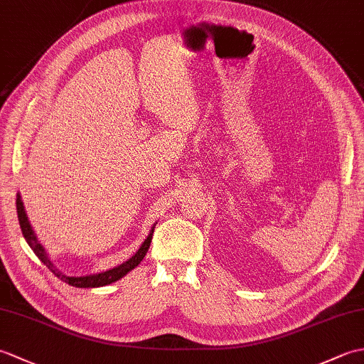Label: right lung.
Returning <instances> with one entry per match:
<instances>
[{"instance_id":"right-lung-1","label":"right lung","mask_w":364,"mask_h":364,"mask_svg":"<svg viewBox=\"0 0 364 364\" xmlns=\"http://www.w3.org/2000/svg\"><path fill=\"white\" fill-rule=\"evenodd\" d=\"M17 214H18L21 233H23V236H25L28 245L37 255V258L41 259L43 264L59 278V280H63L64 283L70 284V286H75V288H100V286H106V284H111L114 282H117V280H120V278L125 277L128 272H131V270H133L134 267L141 264V261L144 259L146 252H149L150 244H151V237H153V231H154V227H156V223H158L156 222L151 227L149 236H146V239L142 242V245L139 247L137 252L133 255V257L127 259L125 262H122V264H119L117 267L105 270V272H97V274H89V275H68V274L63 272V270H60L56 264H54V262L50 258L48 252H46V249L42 245V242L38 241L36 231L33 230V227H31V223H29V219L26 215L25 205H23L20 192H17Z\"/></svg>"}]
</instances>
